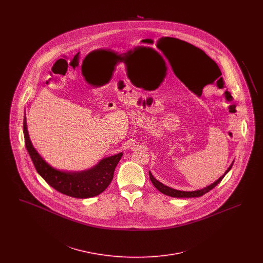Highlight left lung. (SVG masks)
<instances>
[{
  "mask_svg": "<svg viewBox=\"0 0 263 263\" xmlns=\"http://www.w3.org/2000/svg\"><path fill=\"white\" fill-rule=\"evenodd\" d=\"M187 45H189V44H187ZM189 46H192V45H189ZM233 163H232V164L229 166V168L226 171L225 174L222 175L219 179H217L215 182H213L211 185H209V186H207V187L203 188V189H200V190H195V191H181V190H176V189H174V188L168 187V186H166V185H163V183L160 182L159 180H157V179L153 176V175L151 174V172H149V175H150L151 181H152V183L154 184V186L157 188L159 191H161L162 193H163L164 195H167V196H171V197H177V198L200 197L202 195H204L205 193L209 192V191L215 187L218 183L221 182V180L224 178V176H225V175L230 172V170L232 168Z\"/></svg>",
  "mask_w": 263,
  "mask_h": 263,
  "instance_id": "left-lung-1",
  "label": "left lung"
}]
</instances>
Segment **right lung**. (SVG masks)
<instances>
[{
  "instance_id": "obj_1",
  "label": "right lung",
  "mask_w": 263,
  "mask_h": 263,
  "mask_svg": "<svg viewBox=\"0 0 263 263\" xmlns=\"http://www.w3.org/2000/svg\"><path fill=\"white\" fill-rule=\"evenodd\" d=\"M24 134L26 150L36 172L54 189L75 198H89L103 192L112 180L114 170L119 163L122 153L101 160L90 170L77 173L62 172L52 167L34 149L28 136L26 118H24Z\"/></svg>"
}]
</instances>
